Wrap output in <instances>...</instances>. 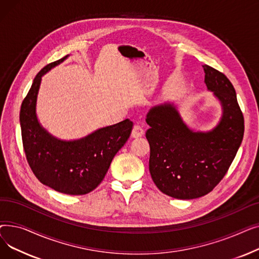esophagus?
Here are the masks:
<instances>
[{"instance_id": "esophagus-1", "label": "esophagus", "mask_w": 259, "mask_h": 259, "mask_svg": "<svg viewBox=\"0 0 259 259\" xmlns=\"http://www.w3.org/2000/svg\"><path fill=\"white\" fill-rule=\"evenodd\" d=\"M144 134H145V130H144L143 126H141L140 124H135V125L133 126L132 132H131V137H132V138L138 139V138L143 137Z\"/></svg>"}]
</instances>
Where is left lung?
<instances>
[{"label": "left lung", "instance_id": "left-lung-1", "mask_svg": "<svg viewBox=\"0 0 259 259\" xmlns=\"http://www.w3.org/2000/svg\"><path fill=\"white\" fill-rule=\"evenodd\" d=\"M205 83L223 107L214 129L195 132L183 121L173 104L150 109L146 138L150 145L149 171L162 193L178 199H193L208 194L224 179L238 151L244 120L236 92L229 78L202 65Z\"/></svg>", "mask_w": 259, "mask_h": 259}]
</instances>
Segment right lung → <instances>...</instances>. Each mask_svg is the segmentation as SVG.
<instances>
[{
	"label": "right lung",
	"instance_id": "add662e5",
	"mask_svg": "<svg viewBox=\"0 0 259 259\" xmlns=\"http://www.w3.org/2000/svg\"><path fill=\"white\" fill-rule=\"evenodd\" d=\"M67 58L48 64L36 74L22 103L20 124L26 158L36 179L58 192L83 195L102 183L114 155L128 141L133 122L125 119L69 142L52 137L40 126L35 113L40 79Z\"/></svg>",
	"mask_w": 259,
	"mask_h": 259
}]
</instances>
